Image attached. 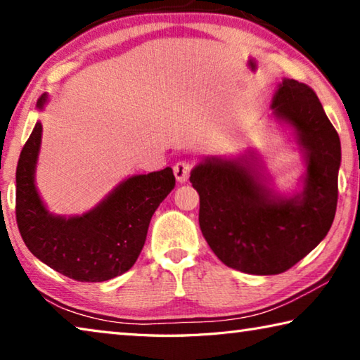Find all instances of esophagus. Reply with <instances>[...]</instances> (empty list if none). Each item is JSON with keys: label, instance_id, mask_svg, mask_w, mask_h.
<instances>
[{"label": "esophagus", "instance_id": "obj_1", "mask_svg": "<svg viewBox=\"0 0 360 360\" xmlns=\"http://www.w3.org/2000/svg\"><path fill=\"white\" fill-rule=\"evenodd\" d=\"M191 169H192V165L188 162L176 163V165L173 167V172H174V176H176V179H178V182H187L188 176H191Z\"/></svg>", "mask_w": 360, "mask_h": 360}]
</instances>
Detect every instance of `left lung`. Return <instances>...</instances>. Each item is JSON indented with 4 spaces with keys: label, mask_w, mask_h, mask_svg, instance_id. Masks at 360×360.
Returning a JSON list of instances; mask_svg holds the SVG:
<instances>
[{
    "label": "left lung",
    "mask_w": 360,
    "mask_h": 360,
    "mask_svg": "<svg viewBox=\"0 0 360 360\" xmlns=\"http://www.w3.org/2000/svg\"><path fill=\"white\" fill-rule=\"evenodd\" d=\"M271 111L303 155L298 191L271 187L254 150L206 157L191 173L205 240L219 260L248 275H278L294 266L326 238L337 211L341 146L319 98L308 85L284 77Z\"/></svg>",
    "instance_id": "obj_1"
}]
</instances>
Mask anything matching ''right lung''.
Returning a JSON list of instances; mask_svg holds the SVG:
<instances>
[{
    "label": "right lung",
    "instance_id": "obj_1",
    "mask_svg": "<svg viewBox=\"0 0 360 360\" xmlns=\"http://www.w3.org/2000/svg\"><path fill=\"white\" fill-rule=\"evenodd\" d=\"M44 94L36 103L42 111ZM42 125L36 122L15 173V216L20 235L42 264L81 283H101L129 271L144 246L149 222L176 179L167 167L119 182L92 210L60 216L47 210L36 187Z\"/></svg>",
    "mask_w": 360,
    "mask_h": 360
}]
</instances>
